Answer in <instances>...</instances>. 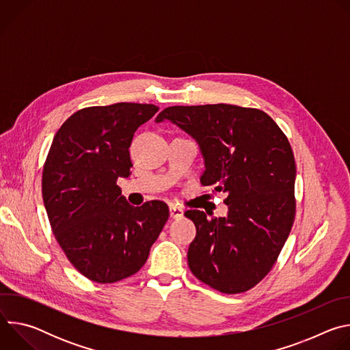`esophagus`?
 <instances>
[{"label":"esophagus","mask_w":350,"mask_h":350,"mask_svg":"<svg viewBox=\"0 0 350 350\" xmlns=\"http://www.w3.org/2000/svg\"><path fill=\"white\" fill-rule=\"evenodd\" d=\"M169 211H170V217H172V219H180V217H183V215H184L183 209L178 208V206H176V205H170V206H169Z\"/></svg>","instance_id":"obj_1"}]
</instances>
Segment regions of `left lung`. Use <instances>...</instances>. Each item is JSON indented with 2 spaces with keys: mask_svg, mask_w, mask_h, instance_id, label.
<instances>
[{
  "mask_svg": "<svg viewBox=\"0 0 350 350\" xmlns=\"http://www.w3.org/2000/svg\"><path fill=\"white\" fill-rule=\"evenodd\" d=\"M163 120L198 142L202 185L227 195L226 217L184 213L196 227L189 270L223 293L254 288L274 266L295 220L296 166L288 138L263 111L237 105L169 107L157 118Z\"/></svg>",
  "mask_w": 350,
  "mask_h": 350,
  "instance_id": "1",
  "label": "left lung"
}]
</instances>
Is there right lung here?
<instances>
[{"label": "right lung", "instance_id": "obj_1", "mask_svg": "<svg viewBox=\"0 0 350 350\" xmlns=\"http://www.w3.org/2000/svg\"><path fill=\"white\" fill-rule=\"evenodd\" d=\"M158 111L133 103L80 109L49 148L41 183L48 220L69 262L94 282L135 274L169 219L165 202L131 206L116 184L130 176L135 130Z\"/></svg>", "mask_w": 350, "mask_h": 350}]
</instances>
